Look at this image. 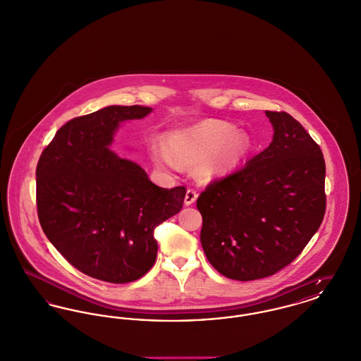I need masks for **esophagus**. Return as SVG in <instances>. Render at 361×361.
Masks as SVG:
<instances>
[{"mask_svg": "<svg viewBox=\"0 0 361 361\" xmlns=\"http://www.w3.org/2000/svg\"><path fill=\"white\" fill-rule=\"evenodd\" d=\"M196 199H197V193H196V191L188 190L187 193H185V197H184V203H185V206H191V204H193V203L196 202Z\"/></svg>", "mask_w": 361, "mask_h": 361, "instance_id": "1", "label": "esophagus"}]
</instances>
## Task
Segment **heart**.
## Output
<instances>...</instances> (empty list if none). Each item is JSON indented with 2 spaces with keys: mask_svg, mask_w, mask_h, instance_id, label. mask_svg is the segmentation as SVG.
Wrapping results in <instances>:
<instances>
[{
  "mask_svg": "<svg viewBox=\"0 0 361 361\" xmlns=\"http://www.w3.org/2000/svg\"><path fill=\"white\" fill-rule=\"evenodd\" d=\"M251 139L245 132L222 121H204L195 127L171 130L165 147L151 145L154 162L166 170L195 166L203 180H212L235 169L250 154Z\"/></svg>",
  "mask_w": 361,
  "mask_h": 361,
  "instance_id": "obj_1",
  "label": "heart"
}]
</instances>
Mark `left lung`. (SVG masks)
Segmentation results:
<instances>
[{
  "label": "left lung",
  "mask_w": 361,
  "mask_h": 361,
  "mask_svg": "<svg viewBox=\"0 0 361 361\" xmlns=\"http://www.w3.org/2000/svg\"><path fill=\"white\" fill-rule=\"evenodd\" d=\"M273 142L197 197L200 243L212 267L237 281L273 276L318 232L326 165L310 133L285 111H266Z\"/></svg>",
  "instance_id": "obj_1"
}]
</instances>
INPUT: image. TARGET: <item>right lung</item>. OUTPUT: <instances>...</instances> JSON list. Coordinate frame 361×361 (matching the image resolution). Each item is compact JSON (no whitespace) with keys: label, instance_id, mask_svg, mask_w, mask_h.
Returning <instances> with one entry per match:
<instances>
[{"label":"right lung","instance_id":"obj_1","mask_svg":"<svg viewBox=\"0 0 361 361\" xmlns=\"http://www.w3.org/2000/svg\"><path fill=\"white\" fill-rule=\"evenodd\" d=\"M151 107L111 106L73 118L43 149L37 207L56 250L87 276L111 283L139 279L152 267L154 231L181 210L185 188H161L146 170L109 149L121 123Z\"/></svg>","mask_w":361,"mask_h":361}]
</instances>
